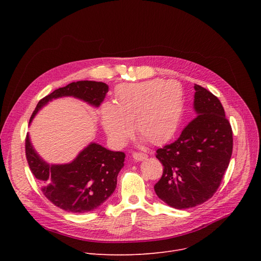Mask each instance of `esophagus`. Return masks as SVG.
Listing matches in <instances>:
<instances>
[{
  "label": "esophagus",
  "instance_id": "esophagus-1",
  "mask_svg": "<svg viewBox=\"0 0 261 261\" xmlns=\"http://www.w3.org/2000/svg\"><path fill=\"white\" fill-rule=\"evenodd\" d=\"M132 156H133V159H134L135 161H138V162L143 161V160H146V159L148 158V155H147L146 153H144V152H138V151H134V152L132 153Z\"/></svg>",
  "mask_w": 261,
  "mask_h": 261
}]
</instances>
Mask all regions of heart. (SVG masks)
Masks as SVG:
<instances>
[{"label":"heart","instance_id":"heart-1","mask_svg":"<svg viewBox=\"0 0 261 261\" xmlns=\"http://www.w3.org/2000/svg\"><path fill=\"white\" fill-rule=\"evenodd\" d=\"M183 115L182 89L174 81L161 79L120 86L115 105L101 112L105 131L117 145H123L136 132L152 145L168 142L175 134Z\"/></svg>","mask_w":261,"mask_h":261}]
</instances>
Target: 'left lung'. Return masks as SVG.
Here are the masks:
<instances>
[{"label":"left lung","mask_w":261,"mask_h":261,"mask_svg":"<svg viewBox=\"0 0 261 261\" xmlns=\"http://www.w3.org/2000/svg\"><path fill=\"white\" fill-rule=\"evenodd\" d=\"M195 90L197 116L155 154L163 165L155 194L177 210L195 207L215 195L232 152V130L220 100L199 85Z\"/></svg>","instance_id":"1"}]
</instances>
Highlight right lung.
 I'll use <instances>...</instances> for the list:
<instances>
[{"mask_svg":"<svg viewBox=\"0 0 261 261\" xmlns=\"http://www.w3.org/2000/svg\"><path fill=\"white\" fill-rule=\"evenodd\" d=\"M108 91V86L103 82H72L41 99L31 120L38 110L53 98L74 96L99 106ZM25 154L43 195L57 207L70 213H87L99 207L115 190L117 174L126 156L121 151H111L93 143L71 164L49 166L35 152L29 134L25 139Z\"/></svg>","mask_w":261,"mask_h":261,"instance_id":"obj_1","label":"right lung"}]
</instances>
